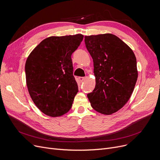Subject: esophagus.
<instances>
[{"label": "esophagus", "mask_w": 160, "mask_h": 160, "mask_svg": "<svg viewBox=\"0 0 160 160\" xmlns=\"http://www.w3.org/2000/svg\"><path fill=\"white\" fill-rule=\"evenodd\" d=\"M85 79H86V77H79V80L81 82H83L85 80Z\"/></svg>", "instance_id": "esophagus-1"}]
</instances>
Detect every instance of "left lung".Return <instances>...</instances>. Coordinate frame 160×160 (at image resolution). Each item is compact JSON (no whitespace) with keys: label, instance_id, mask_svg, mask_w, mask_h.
Returning <instances> with one entry per match:
<instances>
[{"label":"left lung","instance_id":"obj_1","mask_svg":"<svg viewBox=\"0 0 160 160\" xmlns=\"http://www.w3.org/2000/svg\"><path fill=\"white\" fill-rule=\"evenodd\" d=\"M93 60L96 85L88 94L97 112L111 115L130 99L138 80L137 61L132 50L112 33L85 36Z\"/></svg>","mask_w":160,"mask_h":160}]
</instances>
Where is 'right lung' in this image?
<instances>
[{
  "mask_svg": "<svg viewBox=\"0 0 160 160\" xmlns=\"http://www.w3.org/2000/svg\"><path fill=\"white\" fill-rule=\"evenodd\" d=\"M83 38L82 34L47 38L27 58L25 73L29 94L47 115L62 116L71 108L78 91L71 55Z\"/></svg>",
  "mask_w": 160,
  "mask_h": 160,
  "instance_id": "1",
  "label": "right lung"
}]
</instances>
